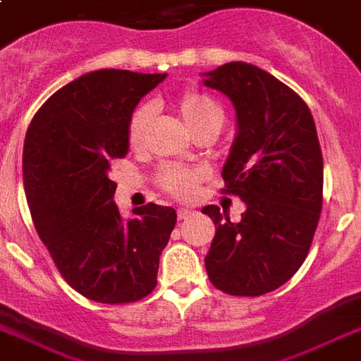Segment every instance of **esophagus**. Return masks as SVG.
I'll return each instance as SVG.
<instances>
[{
	"mask_svg": "<svg viewBox=\"0 0 361 361\" xmlns=\"http://www.w3.org/2000/svg\"><path fill=\"white\" fill-rule=\"evenodd\" d=\"M191 214H195L191 208H180V210H178V217H180V219H187Z\"/></svg>",
	"mask_w": 361,
	"mask_h": 361,
	"instance_id": "esophagus-1",
	"label": "esophagus"
}]
</instances>
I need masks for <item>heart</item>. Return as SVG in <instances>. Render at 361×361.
Wrapping results in <instances>:
<instances>
[{"label": "heart", "instance_id": "heart-1", "mask_svg": "<svg viewBox=\"0 0 361 361\" xmlns=\"http://www.w3.org/2000/svg\"><path fill=\"white\" fill-rule=\"evenodd\" d=\"M178 111L183 121V125L195 134L200 128L206 126H219L224 125V109L219 107L216 100H212L210 96L200 94V92H187L178 102ZM151 109L147 106L137 107L128 123V145L132 149H137L144 144L145 132L149 126ZM162 187L174 195L178 199H189L195 195L197 187L200 183V172L189 169H166L162 172L161 178Z\"/></svg>", "mask_w": 361, "mask_h": 361}]
</instances>
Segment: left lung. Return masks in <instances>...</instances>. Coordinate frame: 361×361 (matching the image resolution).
<instances>
[{
    "label": "left lung",
    "instance_id": "1",
    "mask_svg": "<svg viewBox=\"0 0 361 361\" xmlns=\"http://www.w3.org/2000/svg\"><path fill=\"white\" fill-rule=\"evenodd\" d=\"M202 77L235 107L221 176L225 192L246 204L238 224L217 206L202 208L216 225L206 272L229 295H263L299 271L318 227L324 159L314 119L299 94L254 64L229 62Z\"/></svg>",
    "mask_w": 361,
    "mask_h": 361
}]
</instances>
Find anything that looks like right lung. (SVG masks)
Wrapping results in <instances>:
<instances>
[{
	"label": "right lung",
	"instance_id": "obj_1",
	"mask_svg": "<svg viewBox=\"0 0 361 361\" xmlns=\"http://www.w3.org/2000/svg\"><path fill=\"white\" fill-rule=\"evenodd\" d=\"M166 73L96 70L56 90L27 126L24 191L35 231L64 280L90 301L149 295L176 210L149 204L123 219L111 162L128 153L137 102Z\"/></svg>",
	"mask_w": 361,
	"mask_h": 361
}]
</instances>
